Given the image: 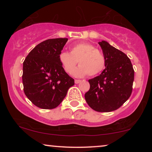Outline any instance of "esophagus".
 Wrapping results in <instances>:
<instances>
[{"label":"esophagus","mask_w":152,"mask_h":152,"mask_svg":"<svg viewBox=\"0 0 152 152\" xmlns=\"http://www.w3.org/2000/svg\"><path fill=\"white\" fill-rule=\"evenodd\" d=\"M80 82H81L80 80H75V84H79Z\"/></svg>","instance_id":"1"}]
</instances>
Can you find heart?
<instances>
[{
    "mask_svg": "<svg viewBox=\"0 0 152 152\" xmlns=\"http://www.w3.org/2000/svg\"><path fill=\"white\" fill-rule=\"evenodd\" d=\"M59 60L64 69L68 74L72 73L75 68L80 66L73 72V75L77 77L95 76L102 71L105 67V57L101 51L88 43H79L70 48V53L61 52Z\"/></svg>",
    "mask_w": 152,
    "mask_h": 152,
    "instance_id": "1",
    "label": "heart"
}]
</instances>
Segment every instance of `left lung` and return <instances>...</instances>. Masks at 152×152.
<instances>
[{
  "label": "left lung",
  "instance_id": "left-lung-1",
  "mask_svg": "<svg viewBox=\"0 0 152 152\" xmlns=\"http://www.w3.org/2000/svg\"><path fill=\"white\" fill-rule=\"evenodd\" d=\"M105 57V69L88 80L90 89L85 99L97 112H111L129 98L133 90L134 70L129 58L105 41L99 42Z\"/></svg>",
  "mask_w": 152,
  "mask_h": 152
}]
</instances>
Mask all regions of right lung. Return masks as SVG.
Wrapping results in <instances>:
<instances>
[{"mask_svg": "<svg viewBox=\"0 0 152 152\" xmlns=\"http://www.w3.org/2000/svg\"><path fill=\"white\" fill-rule=\"evenodd\" d=\"M67 38L50 39L39 43L23 61V91L33 104L43 109L57 107L75 84L64 70L59 55Z\"/></svg>", "mask_w": 152, "mask_h": 152, "instance_id": "right-lung-1", "label": "right lung"}]
</instances>
